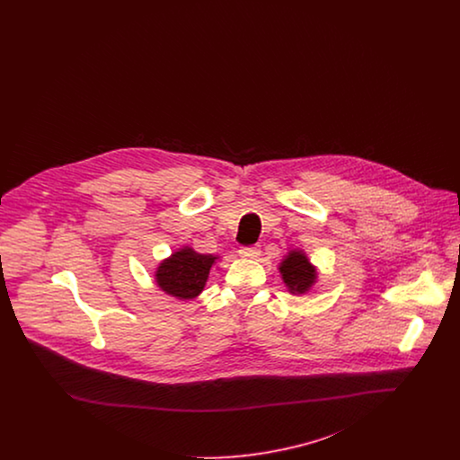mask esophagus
I'll use <instances>...</instances> for the list:
<instances>
[{"label": "esophagus", "instance_id": "1", "mask_svg": "<svg viewBox=\"0 0 460 460\" xmlns=\"http://www.w3.org/2000/svg\"><path fill=\"white\" fill-rule=\"evenodd\" d=\"M259 255H261L259 246H244L240 250V257H243V259H257Z\"/></svg>", "mask_w": 460, "mask_h": 460}]
</instances>
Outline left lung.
<instances>
[{
    "instance_id": "obj_1",
    "label": "left lung",
    "mask_w": 460,
    "mask_h": 460,
    "mask_svg": "<svg viewBox=\"0 0 460 460\" xmlns=\"http://www.w3.org/2000/svg\"><path fill=\"white\" fill-rule=\"evenodd\" d=\"M279 272L288 289L296 295L306 293L310 286L315 283V267L308 262L305 253L298 250L288 253V257L279 265Z\"/></svg>"
}]
</instances>
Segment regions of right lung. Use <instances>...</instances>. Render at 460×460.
Listing matches in <instances>:
<instances>
[{
    "instance_id": "1",
    "label": "right lung",
    "mask_w": 460,
    "mask_h": 460,
    "mask_svg": "<svg viewBox=\"0 0 460 460\" xmlns=\"http://www.w3.org/2000/svg\"><path fill=\"white\" fill-rule=\"evenodd\" d=\"M217 257L197 253L193 248H181L158 265L156 285L179 300L195 298L208 279L210 267Z\"/></svg>"
}]
</instances>
